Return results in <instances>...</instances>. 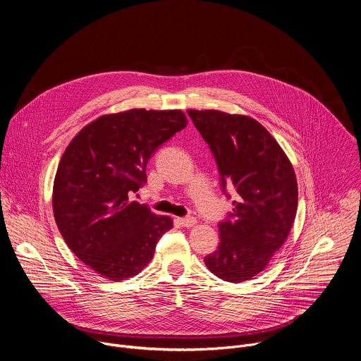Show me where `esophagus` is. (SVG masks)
<instances>
[{
  "instance_id": "obj_1",
  "label": "esophagus",
  "mask_w": 361,
  "mask_h": 361,
  "mask_svg": "<svg viewBox=\"0 0 361 361\" xmlns=\"http://www.w3.org/2000/svg\"><path fill=\"white\" fill-rule=\"evenodd\" d=\"M177 221L183 226V227H192L197 220L194 217H181V219H177Z\"/></svg>"
}]
</instances>
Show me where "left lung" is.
Here are the masks:
<instances>
[{
    "label": "left lung",
    "mask_w": 361,
    "mask_h": 361,
    "mask_svg": "<svg viewBox=\"0 0 361 361\" xmlns=\"http://www.w3.org/2000/svg\"><path fill=\"white\" fill-rule=\"evenodd\" d=\"M210 145L221 185L234 187L233 213L219 224V248L204 259L230 283L262 273L293 227L298 190L294 169L274 137L254 118L219 110H187Z\"/></svg>",
    "instance_id": "obj_1"
}]
</instances>
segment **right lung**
<instances>
[{"label":"right lung","instance_id":"obj_1","mask_svg":"<svg viewBox=\"0 0 361 361\" xmlns=\"http://www.w3.org/2000/svg\"><path fill=\"white\" fill-rule=\"evenodd\" d=\"M185 127L181 110L133 109L98 117L66 148L53 187L54 219L71 251L101 277L138 274L173 228L169 216L128 197L147 181L154 151Z\"/></svg>","mask_w":361,"mask_h":361}]
</instances>
